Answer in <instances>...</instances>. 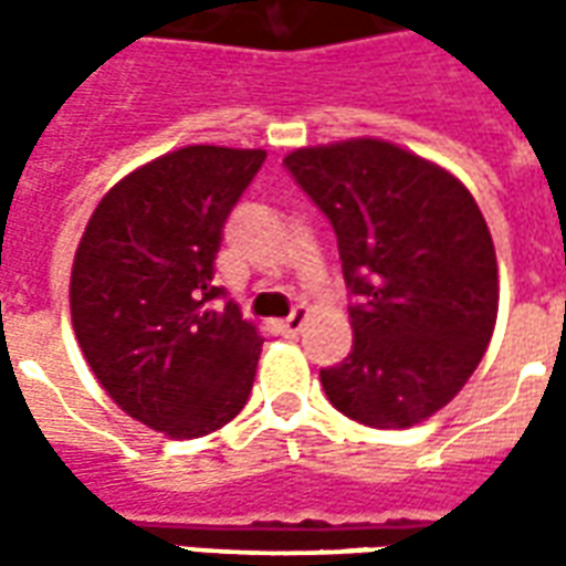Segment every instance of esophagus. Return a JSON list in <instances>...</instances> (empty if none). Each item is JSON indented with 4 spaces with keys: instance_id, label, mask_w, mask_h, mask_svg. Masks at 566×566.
I'll use <instances>...</instances> for the list:
<instances>
[{
    "instance_id": "esophagus-1",
    "label": "esophagus",
    "mask_w": 566,
    "mask_h": 566,
    "mask_svg": "<svg viewBox=\"0 0 566 566\" xmlns=\"http://www.w3.org/2000/svg\"><path fill=\"white\" fill-rule=\"evenodd\" d=\"M303 324H306V308H296L291 318L279 321V331H282L284 336H296V333L303 331Z\"/></svg>"
}]
</instances>
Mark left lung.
Instances as JSON below:
<instances>
[{
	"label": "left lung",
	"instance_id": "8db88e82",
	"mask_svg": "<svg viewBox=\"0 0 566 566\" xmlns=\"http://www.w3.org/2000/svg\"><path fill=\"white\" fill-rule=\"evenodd\" d=\"M287 172L339 242L355 345L321 369L343 416L403 430L454 400L497 324V254L473 193L385 139L296 148Z\"/></svg>",
	"mask_w": 566,
	"mask_h": 566
}]
</instances>
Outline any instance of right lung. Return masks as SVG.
I'll return each instance as SVG.
<instances>
[{"mask_svg": "<svg viewBox=\"0 0 566 566\" xmlns=\"http://www.w3.org/2000/svg\"><path fill=\"white\" fill-rule=\"evenodd\" d=\"M260 148L187 145L120 178L81 235L69 306L84 360L129 418L169 439L233 421L258 373V327L209 308L227 214Z\"/></svg>", "mask_w": 566, "mask_h": 566, "instance_id": "1", "label": "right lung"}]
</instances>
